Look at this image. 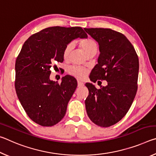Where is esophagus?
I'll use <instances>...</instances> for the list:
<instances>
[{"label":"esophagus","mask_w":156,"mask_h":156,"mask_svg":"<svg viewBox=\"0 0 156 156\" xmlns=\"http://www.w3.org/2000/svg\"><path fill=\"white\" fill-rule=\"evenodd\" d=\"M84 86V83H82L80 81H78V87H81Z\"/></svg>","instance_id":"esophagus-1"}]
</instances>
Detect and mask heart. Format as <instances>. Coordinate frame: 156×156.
I'll list each match as a JSON object with an SVG mask.
<instances>
[{
	"label": "heart",
	"instance_id": "1",
	"mask_svg": "<svg viewBox=\"0 0 156 156\" xmlns=\"http://www.w3.org/2000/svg\"><path fill=\"white\" fill-rule=\"evenodd\" d=\"M79 44H80L82 49H83L86 55L90 54V53L93 51H97L98 50V44L96 41L91 38L83 39V40L79 41ZM73 46L72 43H69L65 46L62 53V56L64 59H67L69 56L70 53L73 49ZM68 72L70 75L73 76V77L80 79V80H83V79L86 78L87 75L88 70L86 68L73 66V67L69 69Z\"/></svg>",
	"mask_w": 156,
	"mask_h": 156
}]
</instances>
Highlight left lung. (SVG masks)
<instances>
[{"mask_svg": "<svg viewBox=\"0 0 156 156\" xmlns=\"http://www.w3.org/2000/svg\"><path fill=\"white\" fill-rule=\"evenodd\" d=\"M99 44L98 64L90 80H103L107 85L98 89L86 83L89 96L85 107L94 124L109 127L122 119L130 109L137 89L139 60L136 50L124 34L104 28H84Z\"/></svg>", "mask_w": 156, "mask_h": 156, "instance_id": "8db88e82", "label": "left lung"}]
</instances>
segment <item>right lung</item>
<instances>
[{
	"instance_id": "right-lung-1",
	"label": "right lung",
	"mask_w": 156,
	"mask_h": 156,
	"mask_svg": "<svg viewBox=\"0 0 156 156\" xmlns=\"http://www.w3.org/2000/svg\"><path fill=\"white\" fill-rule=\"evenodd\" d=\"M87 38L80 27H48L25 42L16 60L15 89L26 113L34 122L51 126L64 117L77 81L67 75L60 84L50 80L51 68L62 62L63 50L74 39Z\"/></svg>"
}]
</instances>
